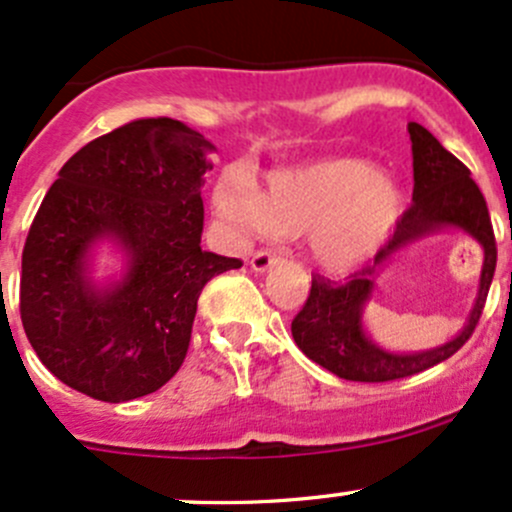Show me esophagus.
<instances>
[{"mask_svg":"<svg viewBox=\"0 0 512 512\" xmlns=\"http://www.w3.org/2000/svg\"><path fill=\"white\" fill-rule=\"evenodd\" d=\"M278 263H281V256L271 254V251H258V254L251 258V268H254L256 273H266L268 268L278 266Z\"/></svg>","mask_w":512,"mask_h":512,"instance_id":"esophagus-1","label":"esophagus"}]
</instances>
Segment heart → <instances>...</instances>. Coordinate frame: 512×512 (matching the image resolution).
<instances>
[{
  "label": "heart",
  "mask_w": 512,
  "mask_h": 512,
  "mask_svg": "<svg viewBox=\"0 0 512 512\" xmlns=\"http://www.w3.org/2000/svg\"><path fill=\"white\" fill-rule=\"evenodd\" d=\"M212 209L234 239L303 236L315 268L350 276L389 244L407 212V194L372 162L330 157L271 172L263 189L246 177H221Z\"/></svg>",
  "instance_id": "b5f03b06"
}]
</instances>
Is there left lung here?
Returning a JSON list of instances; mask_svg holds the SVG:
<instances>
[{
  "mask_svg": "<svg viewBox=\"0 0 512 512\" xmlns=\"http://www.w3.org/2000/svg\"><path fill=\"white\" fill-rule=\"evenodd\" d=\"M407 130L414 157L412 209L399 221L397 231L374 258L372 266L355 273L350 283L330 286L320 278H313L308 300L291 323L293 340L303 355L350 382H389V379L412 377L449 360L476 330L495 273L498 251H495L491 217H488L486 199L471 179L468 167L419 123H409ZM444 230H461L478 240L484 249L477 298L467 323L451 341L436 348L412 353L387 351L373 340L364 325V308L376 290L378 273L414 243Z\"/></svg>",
  "mask_w": 512,
  "mask_h": 512,
  "instance_id": "obj_1",
  "label": "left lung"
}]
</instances>
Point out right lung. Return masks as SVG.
<instances>
[{
  "mask_svg": "<svg viewBox=\"0 0 512 512\" xmlns=\"http://www.w3.org/2000/svg\"><path fill=\"white\" fill-rule=\"evenodd\" d=\"M214 150L179 120H135L81 147L46 192L21 254V323L76 392H157L184 362L202 288L241 268L199 246ZM103 248L119 268L98 277Z\"/></svg>",
  "mask_w": 512,
  "mask_h": 512,
  "instance_id": "add662e5",
  "label": "right lung"
}]
</instances>
